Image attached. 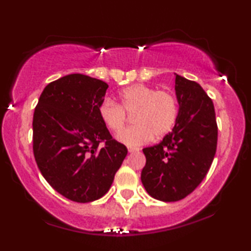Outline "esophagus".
Instances as JSON below:
<instances>
[{"mask_svg": "<svg viewBox=\"0 0 251 251\" xmlns=\"http://www.w3.org/2000/svg\"><path fill=\"white\" fill-rule=\"evenodd\" d=\"M139 149H137V147H132V146H128V152L129 153H136L138 152Z\"/></svg>", "mask_w": 251, "mask_h": 251, "instance_id": "1", "label": "esophagus"}]
</instances>
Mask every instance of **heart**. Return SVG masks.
Segmentation results:
<instances>
[{"mask_svg":"<svg viewBox=\"0 0 251 251\" xmlns=\"http://www.w3.org/2000/svg\"><path fill=\"white\" fill-rule=\"evenodd\" d=\"M133 115L136 126L116 136L126 146H139L171 131L178 118V102L170 91L156 90L146 84H133L118 94V104L104 99L98 106V116L106 128L118 132Z\"/></svg>","mask_w":251,"mask_h":251,"instance_id":"1","label":"heart"}]
</instances>
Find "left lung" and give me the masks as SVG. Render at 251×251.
<instances>
[{
    "mask_svg": "<svg viewBox=\"0 0 251 251\" xmlns=\"http://www.w3.org/2000/svg\"><path fill=\"white\" fill-rule=\"evenodd\" d=\"M179 109L173 131L157 145L143 150L142 183L151 197L179 201L197 188L209 171L217 149L218 128L212 100L197 82L176 74Z\"/></svg>",
    "mask_w": 251,
    "mask_h": 251,
    "instance_id": "obj_1",
    "label": "left lung"
}]
</instances>
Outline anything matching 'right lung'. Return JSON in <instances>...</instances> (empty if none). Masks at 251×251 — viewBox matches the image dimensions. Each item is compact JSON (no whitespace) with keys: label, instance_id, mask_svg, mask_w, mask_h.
Returning <instances> with one entry per match:
<instances>
[{"label":"right lung","instance_id":"obj_1","mask_svg":"<svg viewBox=\"0 0 251 251\" xmlns=\"http://www.w3.org/2000/svg\"><path fill=\"white\" fill-rule=\"evenodd\" d=\"M107 88L98 78L66 75L44 88L34 111L37 167L53 190L74 202L104 197L128 153L98 116Z\"/></svg>","mask_w":251,"mask_h":251}]
</instances>
